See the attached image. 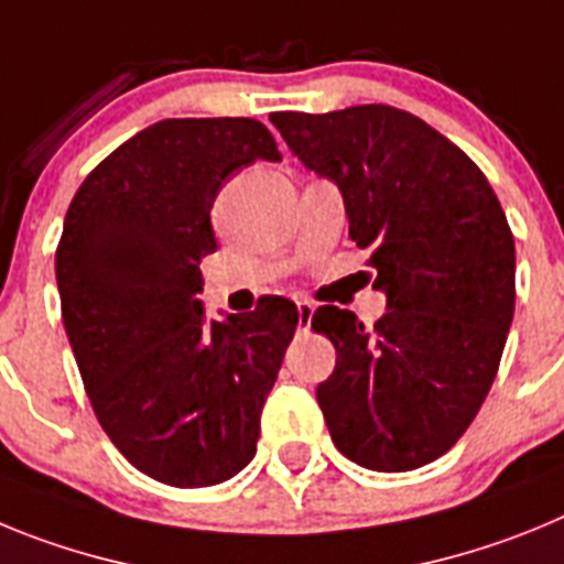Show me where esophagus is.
I'll return each instance as SVG.
<instances>
[{"instance_id":"esophagus-1","label":"esophagus","mask_w":564,"mask_h":564,"mask_svg":"<svg viewBox=\"0 0 564 564\" xmlns=\"http://www.w3.org/2000/svg\"><path fill=\"white\" fill-rule=\"evenodd\" d=\"M296 311H299V327H302V330H307V327H311V318H313V311H316V307H313V302H307V299H299Z\"/></svg>"}]
</instances>
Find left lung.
I'll use <instances>...</instances> for the list:
<instances>
[{
	"label": "left lung",
	"mask_w": 564,
	"mask_h": 564,
	"mask_svg": "<svg viewBox=\"0 0 564 564\" xmlns=\"http://www.w3.org/2000/svg\"><path fill=\"white\" fill-rule=\"evenodd\" d=\"M291 152L344 197L387 313L364 327L325 305L313 330L336 347L316 387L344 457L412 471L460 441L486 401L514 318V237L495 188L463 149L387 104L273 112Z\"/></svg>",
	"instance_id": "8db88e82"
}]
</instances>
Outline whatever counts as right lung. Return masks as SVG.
<instances>
[{
  "label": "right lung",
  "mask_w": 564,
  "mask_h": 564,
  "mask_svg": "<svg viewBox=\"0 0 564 564\" xmlns=\"http://www.w3.org/2000/svg\"><path fill=\"white\" fill-rule=\"evenodd\" d=\"M253 161H282L265 123L166 118L98 163L64 217L56 282L84 390L118 452L166 486H217L251 463L299 325L282 296L220 322L197 299L214 197Z\"/></svg>",
  "instance_id": "obj_1"
}]
</instances>
